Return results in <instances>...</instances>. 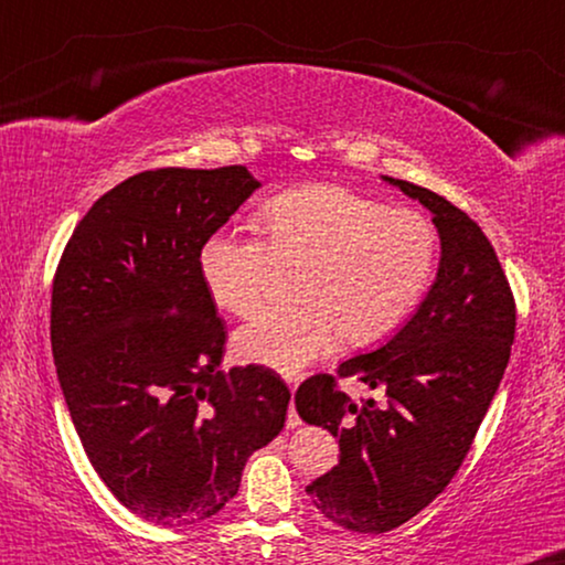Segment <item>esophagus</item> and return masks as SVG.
<instances>
[{
    "label": "esophagus",
    "mask_w": 565,
    "mask_h": 565,
    "mask_svg": "<svg viewBox=\"0 0 565 565\" xmlns=\"http://www.w3.org/2000/svg\"><path fill=\"white\" fill-rule=\"evenodd\" d=\"M290 391H296V386H290ZM285 426H288V428H298V426H301V417H298L296 407H294V402H290V409H288V423H285Z\"/></svg>",
    "instance_id": "34e87169"
}]
</instances>
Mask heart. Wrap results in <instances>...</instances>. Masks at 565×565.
Listing matches in <instances>:
<instances>
[{
    "label": "heart",
    "instance_id": "1",
    "mask_svg": "<svg viewBox=\"0 0 565 565\" xmlns=\"http://www.w3.org/2000/svg\"><path fill=\"white\" fill-rule=\"evenodd\" d=\"M262 237L211 232L198 254L209 294L230 315L250 317L267 296L269 254L303 258L294 307L243 324V360L298 375L341 338L373 343L399 324L428 288L439 258V232L417 209L386 203L335 182H315L269 198L258 211Z\"/></svg>",
    "mask_w": 565,
    "mask_h": 565
}]
</instances>
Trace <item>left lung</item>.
<instances>
[{"mask_svg": "<svg viewBox=\"0 0 565 565\" xmlns=\"http://www.w3.org/2000/svg\"><path fill=\"white\" fill-rule=\"evenodd\" d=\"M420 201L441 237L436 282L386 347L351 356L335 375H311L296 391L309 426L338 436L341 460L307 487L324 519L360 534L407 523L439 497L466 460L515 338V298L494 245L447 198L391 179ZM341 376L387 391L354 403Z\"/></svg>", "mask_w": 565, "mask_h": 565, "instance_id": "obj_1", "label": "left lung"}]
</instances>
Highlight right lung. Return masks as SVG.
I'll return each mask as SVG.
<instances>
[{"instance_id": "add662e5", "label": "right lung", "mask_w": 565, "mask_h": 565, "mask_svg": "<svg viewBox=\"0 0 565 565\" xmlns=\"http://www.w3.org/2000/svg\"><path fill=\"white\" fill-rule=\"evenodd\" d=\"M256 188L245 166L139 171L86 211L52 280V356L84 452L158 526L216 515L288 415L269 367L222 370L227 330L198 267Z\"/></svg>"}]
</instances>
